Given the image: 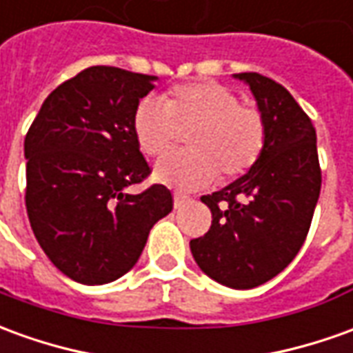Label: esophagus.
<instances>
[{
    "mask_svg": "<svg viewBox=\"0 0 353 353\" xmlns=\"http://www.w3.org/2000/svg\"><path fill=\"white\" fill-rule=\"evenodd\" d=\"M189 202V199L187 196H183V194H174V208H181L183 204H187Z\"/></svg>",
    "mask_w": 353,
    "mask_h": 353,
    "instance_id": "esophagus-1",
    "label": "esophagus"
}]
</instances>
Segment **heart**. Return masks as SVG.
Listing matches in <instances>:
<instances>
[{
	"mask_svg": "<svg viewBox=\"0 0 353 353\" xmlns=\"http://www.w3.org/2000/svg\"><path fill=\"white\" fill-rule=\"evenodd\" d=\"M187 152L168 154L154 168V179L179 191H193L246 174L265 143L260 110L239 105V97L214 82L185 83L160 99L145 97L132 118L135 143L145 154L162 157L172 149L177 130H189Z\"/></svg>",
	"mask_w": 353,
	"mask_h": 353,
	"instance_id": "1",
	"label": "heart"
}]
</instances>
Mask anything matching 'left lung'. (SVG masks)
I'll return each instance as SVG.
<instances>
[{
  "label": "left lung",
  "instance_id": "left-lung-1",
  "mask_svg": "<svg viewBox=\"0 0 353 353\" xmlns=\"http://www.w3.org/2000/svg\"><path fill=\"white\" fill-rule=\"evenodd\" d=\"M233 78L252 91L265 143L245 176L201 196L212 225L191 241V252L210 279L246 290L279 275L302 248L321 191V170L315 128L294 97L262 74Z\"/></svg>",
  "mask_w": 353,
  "mask_h": 353
}]
</instances>
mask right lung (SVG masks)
Instances as JSON below:
<instances>
[{
  "label": "right lung",
  "mask_w": 353,
  "mask_h": 353,
  "mask_svg": "<svg viewBox=\"0 0 353 353\" xmlns=\"http://www.w3.org/2000/svg\"><path fill=\"white\" fill-rule=\"evenodd\" d=\"M157 76L91 66L49 93L24 139L26 212L41 250L82 285H105L134 268L172 193L130 185L149 176L132 132L137 103Z\"/></svg>",
  "instance_id": "add662e5"
}]
</instances>
